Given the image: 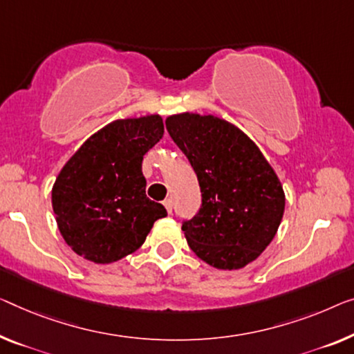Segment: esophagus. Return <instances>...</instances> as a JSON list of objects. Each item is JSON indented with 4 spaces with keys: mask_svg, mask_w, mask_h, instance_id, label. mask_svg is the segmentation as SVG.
<instances>
[{
    "mask_svg": "<svg viewBox=\"0 0 354 354\" xmlns=\"http://www.w3.org/2000/svg\"><path fill=\"white\" fill-rule=\"evenodd\" d=\"M163 205H165V208H167V211H168V214H171V211H173V202L170 198H167L165 202H163Z\"/></svg>",
    "mask_w": 354,
    "mask_h": 354,
    "instance_id": "esophagus-1",
    "label": "esophagus"
}]
</instances>
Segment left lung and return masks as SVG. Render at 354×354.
I'll list each match as a JSON object with an SVG mask.
<instances>
[{
	"label": "left lung",
	"mask_w": 354,
	"mask_h": 354,
	"mask_svg": "<svg viewBox=\"0 0 354 354\" xmlns=\"http://www.w3.org/2000/svg\"><path fill=\"white\" fill-rule=\"evenodd\" d=\"M167 130L197 173L202 208L183 224L191 250L219 270L256 261L284 213L283 184L243 130L213 114L179 113Z\"/></svg>",
	"instance_id": "obj_1"
}]
</instances>
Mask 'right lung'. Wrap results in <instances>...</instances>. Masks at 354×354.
<instances>
[{"label": "right lung", "mask_w": 354, "mask_h": 354, "mask_svg": "<svg viewBox=\"0 0 354 354\" xmlns=\"http://www.w3.org/2000/svg\"><path fill=\"white\" fill-rule=\"evenodd\" d=\"M163 135L159 114L115 119L84 141L52 186L66 245L95 263L124 259L145 243L163 205L146 195L143 156Z\"/></svg>", "instance_id": "add662e5"}]
</instances>
